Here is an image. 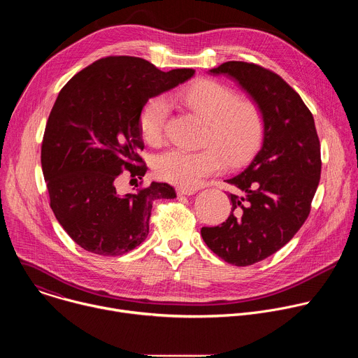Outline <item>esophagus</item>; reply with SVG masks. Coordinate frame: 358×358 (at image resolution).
<instances>
[{
	"mask_svg": "<svg viewBox=\"0 0 358 358\" xmlns=\"http://www.w3.org/2000/svg\"><path fill=\"white\" fill-rule=\"evenodd\" d=\"M195 192L194 188H185V187H178L177 194L178 195H192Z\"/></svg>",
	"mask_w": 358,
	"mask_h": 358,
	"instance_id": "34e87169",
	"label": "esophagus"
}]
</instances>
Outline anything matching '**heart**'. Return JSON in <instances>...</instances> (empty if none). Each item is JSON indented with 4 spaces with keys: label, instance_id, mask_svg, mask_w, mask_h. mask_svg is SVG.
Segmentation results:
<instances>
[{
    "label": "heart",
    "instance_id": "heart-1",
    "mask_svg": "<svg viewBox=\"0 0 358 358\" xmlns=\"http://www.w3.org/2000/svg\"><path fill=\"white\" fill-rule=\"evenodd\" d=\"M176 99L208 122L206 144L191 151L171 148L157 156L155 173L171 184L192 188L210 176L221 173L227 164H241L258 148L265 122L257 101L241 97L232 86L202 79L176 92ZM171 103L166 96L151 97L140 115V129L148 144L159 145L166 136Z\"/></svg>",
    "mask_w": 358,
    "mask_h": 358
}]
</instances>
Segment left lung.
Instances as JSON below:
<instances>
[{"label": "left lung", "instance_id": "1", "mask_svg": "<svg viewBox=\"0 0 358 358\" xmlns=\"http://www.w3.org/2000/svg\"><path fill=\"white\" fill-rule=\"evenodd\" d=\"M228 75L259 105L265 130L250 164L227 180L232 208L218 227H202L203 242L225 262L249 266L285 246L308 220L320 173V141L312 112L278 73L229 61L210 71Z\"/></svg>", "mask_w": 358, "mask_h": 358}]
</instances>
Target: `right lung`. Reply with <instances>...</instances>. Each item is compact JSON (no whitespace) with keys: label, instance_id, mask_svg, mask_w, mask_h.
Wrapping results in <instances>:
<instances>
[{"label":"right lung","instance_id":"add662e5","mask_svg":"<svg viewBox=\"0 0 358 358\" xmlns=\"http://www.w3.org/2000/svg\"><path fill=\"white\" fill-rule=\"evenodd\" d=\"M194 73L163 72L136 57H108L59 92L46 122L41 164L50 208L85 250L101 257L130 252L148 235L152 201L176 198L166 182L129 194H119L116 185L123 170L140 180L147 171L140 157V115L148 99Z\"/></svg>","mask_w":358,"mask_h":358}]
</instances>
